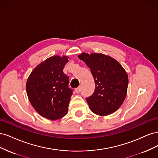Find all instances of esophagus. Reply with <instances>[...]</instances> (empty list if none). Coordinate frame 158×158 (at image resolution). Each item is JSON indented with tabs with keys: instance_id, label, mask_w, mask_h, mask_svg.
<instances>
[{
	"instance_id": "1",
	"label": "esophagus",
	"mask_w": 158,
	"mask_h": 158,
	"mask_svg": "<svg viewBox=\"0 0 158 158\" xmlns=\"http://www.w3.org/2000/svg\"><path fill=\"white\" fill-rule=\"evenodd\" d=\"M80 89H81L80 87H78V88H76V89H75V92H76V93H77V94L80 93Z\"/></svg>"
}]
</instances>
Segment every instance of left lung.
I'll use <instances>...</instances> for the list:
<instances>
[{
	"instance_id": "1",
	"label": "left lung",
	"mask_w": 158,
	"mask_h": 158,
	"mask_svg": "<svg viewBox=\"0 0 158 158\" xmlns=\"http://www.w3.org/2000/svg\"><path fill=\"white\" fill-rule=\"evenodd\" d=\"M78 57L89 68L94 79V92L85 98L90 109L101 116L116 111L127 93L128 78L125 69L115 59L103 54L83 52Z\"/></svg>"
}]
</instances>
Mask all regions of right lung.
I'll return each mask as SVG.
<instances>
[{
    "mask_svg": "<svg viewBox=\"0 0 158 158\" xmlns=\"http://www.w3.org/2000/svg\"><path fill=\"white\" fill-rule=\"evenodd\" d=\"M69 57L52 56L33 69L26 83L31 106L43 117L57 120L69 111L73 89L69 88V76L63 73Z\"/></svg>",
    "mask_w": 158,
    "mask_h": 158,
    "instance_id": "1",
    "label": "right lung"
}]
</instances>
